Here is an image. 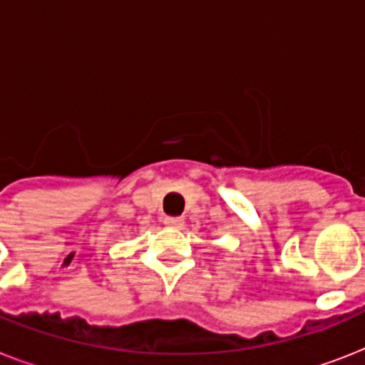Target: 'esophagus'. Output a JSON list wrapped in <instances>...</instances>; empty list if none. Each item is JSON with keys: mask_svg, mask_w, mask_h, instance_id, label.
<instances>
[{"mask_svg": "<svg viewBox=\"0 0 365 365\" xmlns=\"http://www.w3.org/2000/svg\"><path fill=\"white\" fill-rule=\"evenodd\" d=\"M165 225L174 229H182L183 227V217H165Z\"/></svg>", "mask_w": 365, "mask_h": 365, "instance_id": "1", "label": "esophagus"}]
</instances>
